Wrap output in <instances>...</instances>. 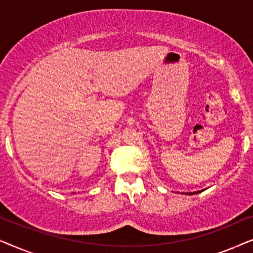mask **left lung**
Segmentation results:
<instances>
[{
  "instance_id": "8db88e82",
  "label": "left lung",
  "mask_w": 253,
  "mask_h": 253,
  "mask_svg": "<svg viewBox=\"0 0 253 253\" xmlns=\"http://www.w3.org/2000/svg\"><path fill=\"white\" fill-rule=\"evenodd\" d=\"M197 192H199V191H197ZM197 192H195V193H197ZM188 195H192V193H188Z\"/></svg>"
}]
</instances>
